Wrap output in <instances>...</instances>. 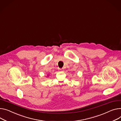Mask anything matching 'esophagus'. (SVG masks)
Listing matches in <instances>:
<instances>
[{"mask_svg":"<svg viewBox=\"0 0 121 121\" xmlns=\"http://www.w3.org/2000/svg\"><path fill=\"white\" fill-rule=\"evenodd\" d=\"M60 69V70H61V69Z\"/></svg>","mask_w":121,"mask_h":121,"instance_id":"esophagus-1","label":"esophagus"}]
</instances>
